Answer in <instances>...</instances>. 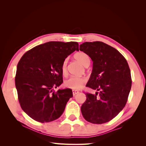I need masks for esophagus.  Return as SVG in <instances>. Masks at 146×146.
Segmentation results:
<instances>
[{"instance_id":"1","label":"esophagus","mask_w":146,"mask_h":146,"mask_svg":"<svg viewBox=\"0 0 146 146\" xmlns=\"http://www.w3.org/2000/svg\"><path fill=\"white\" fill-rule=\"evenodd\" d=\"M79 92V91H78L77 90H72V94H73V96H76V94H77Z\"/></svg>"}]
</instances>
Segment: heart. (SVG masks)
<instances>
[{
    "mask_svg": "<svg viewBox=\"0 0 146 146\" xmlns=\"http://www.w3.org/2000/svg\"><path fill=\"white\" fill-rule=\"evenodd\" d=\"M74 58L78 61L83 66H87L90 63V56L83 52H78L74 55ZM68 59L66 58L61 65V71L63 75L67 72ZM86 82V78L83 77H70L64 82V85L66 88L72 90H80Z\"/></svg>",
    "mask_w": 146,
    "mask_h": 146,
    "instance_id": "obj_1",
    "label": "heart"
}]
</instances>
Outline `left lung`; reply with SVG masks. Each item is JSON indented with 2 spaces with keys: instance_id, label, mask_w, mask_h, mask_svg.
<instances>
[{
  "instance_id": "left-lung-1",
  "label": "left lung",
  "mask_w": 146,
  "mask_h": 146,
  "mask_svg": "<svg viewBox=\"0 0 146 146\" xmlns=\"http://www.w3.org/2000/svg\"><path fill=\"white\" fill-rule=\"evenodd\" d=\"M80 50L93 61L92 71L86 86L97 90L86 93L81 107L88 122L101 124L115 117L124 108L131 90V78L125 58L116 48L100 41L85 42Z\"/></svg>"
}]
</instances>
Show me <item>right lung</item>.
Instances as JSON below:
<instances>
[{
  "instance_id": "right-lung-1",
  "label": "right lung",
  "mask_w": 146,
  "mask_h": 146,
  "mask_svg": "<svg viewBox=\"0 0 146 146\" xmlns=\"http://www.w3.org/2000/svg\"><path fill=\"white\" fill-rule=\"evenodd\" d=\"M79 50L77 42L50 41L25 52L17 65L15 85L21 108L35 121L48 122L60 117L73 96L72 90L54 91L63 83L61 65Z\"/></svg>"
}]
</instances>
